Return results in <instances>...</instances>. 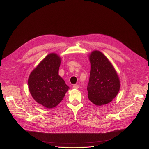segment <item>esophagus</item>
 <instances>
[{
	"label": "esophagus",
	"mask_w": 149,
	"mask_h": 149,
	"mask_svg": "<svg viewBox=\"0 0 149 149\" xmlns=\"http://www.w3.org/2000/svg\"><path fill=\"white\" fill-rule=\"evenodd\" d=\"M79 85H77V84H74V85H73V88H74V89H78V88H79Z\"/></svg>",
	"instance_id": "34e87169"
}]
</instances>
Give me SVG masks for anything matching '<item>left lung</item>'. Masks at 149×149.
<instances>
[{
	"instance_id": "obj_1",
	"label": "left lung",
	"mask_w": 149,
	"mask_h": 149,
	"mask_svg": "<svg viewBox=\"0 0 149 149\" xmlns=\"http://www.w3.org/2000/svg\"><path fill=\"white\" fill-rule=\"evenodd\" d=\"M89 60L91 67L87 87L89 100L98 106L108 104L117 95L120 90L118 74L101 52H92Z\"/></svg>"
}]
</instances>
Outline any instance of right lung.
<instances>
[{"label": "right lung", "mask_w": 149, "mask_h": 149, "mask_svg": "<svg viewBox=\"0 0 149 149\" xmlns=\"http://www.w3.org/2000/svg\"><path fill=\"white\" fill-rule=\"evenodd\" d=\"M61 63L56 54L47 56L30 74L29 90L34 100L47 108L56 107L69 87L58 75Z\"/></svg>", "instance_id": "1"}]
</instances>
